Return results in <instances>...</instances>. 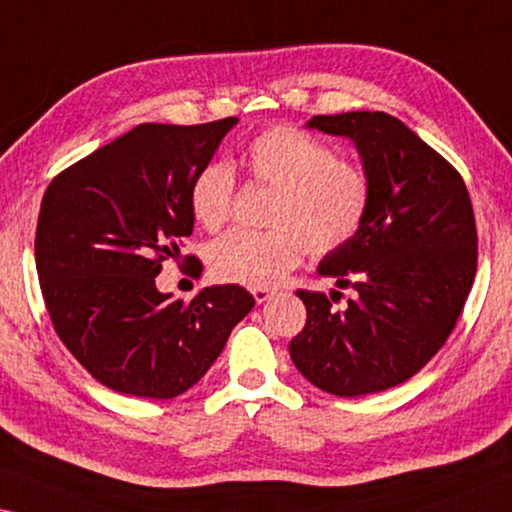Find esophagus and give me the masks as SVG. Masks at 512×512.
Instances as JSON below:
<instances>
[{
    "mask_svg": "<svg viewBox=\"0 0 512 512\" xmlns=\"http://www.w3.org/2000/svg\"><path fill=\"white\" fill-rule=\"evenodd\" d=\"M253 296H255L257 303L262 305V303H266V300L273 296V291H269V289H253Z\"/></svg>",
    "mask_w": 512,
    "mask_h": 512,
    "instance_id": "esophagus-1",
    "label": "esophagus"
}]
</instances>
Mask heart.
Segmentation results:
<instances>
[{
  "label": "heart",
  "mask_w": 512,
  "mask_h": 512,
  "mask_svg": "<svg viewBox=\"0 0 512 512\" xmlns=\"http://www.w3.org/2000/svg\"><path fill=\"white\" fill-rule=\"evenodd\" d=\"M250 180L273 189L266 232H227L209 246L207 266L216 282L248 289L275 287L307 250L326 257L342 250L364 223L371 205L367 170L316 136L289 125L259 132L241 152ZM234 173L209 164L191 186V212L205 230L230 216Z\"/></svg>",
  "instance_id": "b5f03b06"
}]
</instances>
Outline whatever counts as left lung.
<instances>
[{
  "mask_svg": "<svg viewBox=\"0 0 512 512\" xmlns=\"http://www.w3.org/2000/svg\"><path fill=\"white\" fill-rule=\"evenodd\" d=\"M307 127L355 145L371 205L358 234L316 269L355 298L337 310L326 294L296 291L307 321L289 355L328 394L383 392L440 351L465 307L476 273L472 200L458 170L399 118L351 111Z\"/></svg>",
  "mask_w": 512,
  "mask_h": 512,
  "instance_id": "1",
  "label": "left lung"
}]
</instances>
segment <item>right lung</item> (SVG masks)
Segmentation results:
<instances>
[{"label": "right lung", "mask_w": 512, "mask_h": 512, "mask_svg": "<svg viewBox=\"0 0 512 512\" xmlns=\"http://www.w3.org/2000/svg\"><path fill=\"white\" fill-rule=\"evenodd\" d=\"M237 123H145L47 186L36 227L47 312L81 367L113 392L184 394L255 307L237 285L200 289L189 305L154 285L193 232V182Z\"/></svg>", "instance_id": "1"}]
</instances>
